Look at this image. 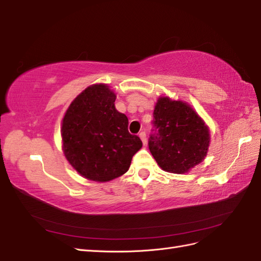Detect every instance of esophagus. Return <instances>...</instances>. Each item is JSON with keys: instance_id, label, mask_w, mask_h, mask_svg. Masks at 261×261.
<instances>
[{"instance_id": "34e87169", "label": "esophagus", "mask_w": 261, "mask_h": 261, "mask_svg": "<svg viewBox=\"0 0 261 261\" xmlns=\"http://www.w3.org/2000/svg\"><path fill=\"white\" fill-rule=\"evenodd\" d=\"M138 136H140V138H141V140H142L143 144H146V141H147V138H146V134H145V132H141L140 134H138Z\"/></svg>"}]
</instances>
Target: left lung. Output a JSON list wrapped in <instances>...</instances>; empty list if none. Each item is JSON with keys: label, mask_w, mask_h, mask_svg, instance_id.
Masks as SVG:
<instances>
[{"label": "left lung", "mask_w": 261, "mask_h": 261, "mask_svg": "<svg viewBox=\"0 0 261 261\" xmlns=\"http://www.w3.org/2000/svg\"><path fill=\"white\" fill-rule=\"evenodd\" d=\"M153 117L148 148L162 170L186 173L204 160L210 146V130L189 105L161 97Z\"/></svg>", "instance_id": "1"}]
</instances>
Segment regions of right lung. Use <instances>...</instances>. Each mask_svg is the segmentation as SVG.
<instances>
[{
	"label": "right lung",
	"instance_id": "obj_1",
	"mask_svg": "<svg viewBox=\"0 0 261 261\" xmlns=\"http://www.w3.org/2000/svg\"><path fill=\"white\" fill-rule=\"evenodd\" d=\"M116 94L106 84L88 87L72 101L62 123L65 158L92 181L105 182L123 175L142 147L128 132V118L117 111Z\"/></svg>",
	"mask_w": 261,
	"mask_h": 261
}]
</instances>
